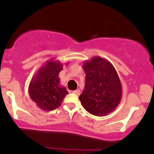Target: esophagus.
I'll use <instances>...</instances> for the list:
<instances>
[{
    "label": "esophagus",
    "instance_id": "34e87169",
    "mask_svg": "<svg viewBox=\"0 0 154 154\" xmlns=\"http://www.w3.org/2000/svg\"><path fill=\"white\" fill-rule=\"evenodd\" d=\"M72 93H74V94L77 95H79V94H80V91L79 90H76V91H74Z\"/></svg>",
    "mask_w": 154,
    "mask_h": 154
}]
</instances>
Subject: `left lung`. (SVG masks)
Returning <instances> with one entry per match:
<instances>
[{
    "mask_svg": "<svg viewBox=\"0 0 154 154\" xmlns=\"http://www.w3.org/2000/svg\"><path fill=\"white\" fill-rule=\"evenodd\" d=\"M82 68L85 85L79 97L82 106L93 115H108L115 110L122 97L121 81L115 68L100 56L85 61Z\"/></svg>",
    "mask_w": 154,
    "mask_h": 154,
    "instance_id": "obj_1",
    "label": "left lung"
}]
</instances>
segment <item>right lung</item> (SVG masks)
Instances as JSON below:
<instances>
[{
    "label": "right lung",
    "mask_w": 154,
    "mask_h": 154,
    "mask_svg": "<svg viewBox=\"0 0 154 154\" xmlns=\"http://www.w3.org/2000/svg\"><path fill=\"white\" fill-rule=\"evenodd\" d=\"M62 69L63 63L51 59L40 67L29 82L28 92L30 98L42 110L56 109L68 94L66 88L60 84L59 75Z\"/></svg>",
    "instance_id": "obj_1"
}]
</instances>
